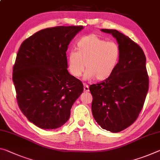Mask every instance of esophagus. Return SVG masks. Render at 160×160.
I'll use <instances>...</instances> for the list:
<instances>
[{"instance_id": "34e87169", "label": "esophagus", "mask_w": 160, "mask_h": 160, "mask_svg": "<svg viewBox=\"0 0 160 160\" xmlns=\"http://www.w3.org/2000/svg\"><path fill=\"white\" fill-rule=\"evenodd\" d=\"M89 91H90V89H89L88 85H85V86H84V92H88Z\"/></svg>"}]
</instances>
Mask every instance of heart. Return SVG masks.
<instances>
[{
	"label": "heart",
	"mask_w": 160,
	"mask_h": 160,
	"mask_svg": "<svg viewBox=\"0 0 160 160\" xmlns=\"http://www.w3.org/2000/svg\"><path fill=\"white\" fill-rule=\"evenodd\" d=\"M75 49L68 54L67 64L70 73L76 78L85 68V80H107L115 72L120 60L121 50L117 43L107 42L96 34L80 38Z\"/></svg>",
	"instance_id": "heart-1"
}]
</instances>
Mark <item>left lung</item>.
I'll return each mask as SVG.
<instances>
[{"label":"left lung","instance_id":"1","mask_svg":"<svg viewBox=\"0 0 160 160\" xmlns=\"http://www.w3.org/2000/svg\"><path fill=\"white\" fill-rule=\"evenodd\" d=\"M115 38L120 47L117 68L109 78L90 86L92 112L103 129L118 132L136 120L147 96L149 80L141 48L116 29H102Z\"/></svg>","mask_w":160,"mask_h":160}]
</instances>
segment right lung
<instances>
[{
  "label": "right lung",
  "instance_id": "1",
  "mask_svg": "<svg viewBox=\"0 0 160 160\" xmlns=\"http://www.w3.org/2000/svg\"><path fill=\"white\" fill-rule=\"evenodd\" d=\"M82 26L40 30L25 39L13 66L18 106L29 121L42 129L67 122L70 109L83 92L81 81L68 71V46Z\"/></svg>",
  "mask_w": 160,
  "mask_h": 160
}]
</instances>
